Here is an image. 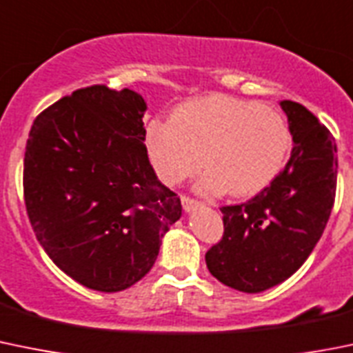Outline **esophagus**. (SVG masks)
<instances>
[{
  "instance_id": "obj_1",
  "label": "esophagus",
  "mask_w": 353,
  "mask_h": 353,
  "mask_svg": "<svg viewBox=\"0 0 353 353\" xmlns=\"http://www.w3.org/2000/svg\"><path fill=\"white\" fill-rule=\"evenodd\" d=\"M181 203H183V209L186 210V212H190V210L196 209V207L200 205L199 200L192 199V196H188V195H181Z\"/></svg>"
}]
</instances>
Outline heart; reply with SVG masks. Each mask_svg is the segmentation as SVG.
Here are the masks:
<instances>
[{"label": "heart", "instance_id": "heart-1", "mask_svg": "<svg viewBox=\"0 0 353 353\" xmlns=\"http://www.w3.org/2000/svg\"><path fill=\"white\" fill-rule=\"evenodd\" d=\"M146 148L158 177L169 186L195 176L205 161L210 169L199 184L202 192L252 196L282 172L292 132L281 111L214 94L179 106L170 120L150 121Z\"/></svg>", "mask_w": 353, "mask_h": 353}]
</instances>
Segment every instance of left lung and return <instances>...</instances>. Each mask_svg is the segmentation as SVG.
Here are the masks:
<instances>
[{
    "instance_id": "1",
    "label": "left lung",
    "mask_w": 353,
    "mask_h": 353,
    "mask_svg": "<svg viewBox=\"0 0 353 353\" xmlns=\"http://www.w3.org/2000/svg\"><path fill=\"white\" fill-rule=\"evenodd\" d=\"M281 106L294 141L288 165L254 199L221 207L225 233L205 254L217 281L242 292L266 291L289 279L321 240L334 205V137L298 102Z\"/></svg>"
}]
</instances>
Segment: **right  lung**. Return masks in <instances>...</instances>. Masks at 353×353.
I'll use <instances>...</instances> for the list:
<instances>
[{"instance_id": "right-lung-1", "label": "right lung", "mask_w": 353, "mask_h": 353, "mask_svg": "<svg viewBox=\"0 0 353 353\" xmlns=\"http://www.w3.org/2000/svg\"><path fill=\"white\" fill-rule=\"evenodd\" d=\"M146 102L92 85L36 117L24 157L29 221L48 258L81 285L117 292L157 261L181 200L146 150Z\"/></svg>"}]
</instances>
